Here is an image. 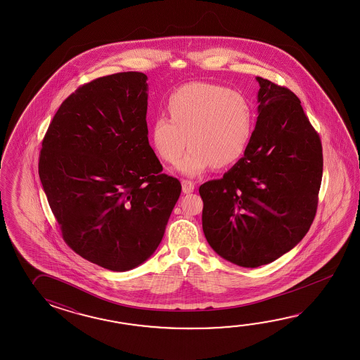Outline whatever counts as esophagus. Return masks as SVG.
<instances>
[{
	"instance_id": "obj_1",
	"label": "esophagus",
	"mask_w": 360,
	"mask_h": 360,
	"mask_svg": "<svg viewBox=\"0 0 360 360\" xmlns=\"http://www.w3.org/2000/svg\"><path fill=\"white\" fill-rule=\"evenodd\" d=\"M181 185H183V191L185 194H189V193H193V191H194V183L191 180H183Z\"/></svg>"
}]
</instances>
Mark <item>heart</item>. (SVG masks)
Listing matches in <instances>:
<instances>
[{
	"instance_id": "1",
	"label": "heart",
	"mask_w": 360,
	"mask_h": 360,
	"mask_svg": "<svg viewBox=\"0 0 360 360\" xmlns=\"http://www.w3.org/2000/svg\"><path fill=\"white\" fill-rule=\"evenodd\" d=\"M166 109L169 118L158 115L152 123V141L162 160L176 162L177 169L197 176L211 165L225 167L237 162L252 138L255 113L239 92L207 82L184 84L172 92Z\"/></svg>"
}]
</instances>
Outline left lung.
Returning a JSON list of instances; mask_svg holds the SVG:
<instances>
[{"mask_svg": "<svg viewBox=\"0 0 360 360\" xmlns=\"http://www.w3.org/2000/svg\"><path fill=\"white\" fill-rule=\"evenodd\" d=\"M256 79L259 117L245 157L221 179L199 186L208 245L243 268L273 262L305 237L323 175L321 138L299 98Z\"/></svg>", "mask_w": 360, "mask_h": 360, "instance_id": "left-lung-1", "label": "left lung"}]
</instances>
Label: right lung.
Masks as SVG:
<instances>
[{"label": "right lung", "mask_w": 360, "mask_h": 360, "mask_svg": "<svg viewBox=\"0 0 360 360\" xmlns=\"http://www.w3.org/2000/svg\"><path fill=\"white\" fill-rule=\"evenodd\" d=\"M148 77L122 72L82 84L42 140L39 174L65 243L127 271L148 260L181 193L148 140Z\"/></svg>", "instance_id": "add662e5"}]
</instances>
